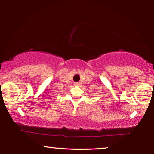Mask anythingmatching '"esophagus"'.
I'll return each mask as SVG.
<instances>
[{
    "label": "esophagus",
    "mask_w": 154,
    "mask_h": 154,
    "mask_svg": "<svg viewBox=\"0 0 154 154\" xmlns=\"http://www.w3.org/2000/svg\"><path fill=\"white\" fill-rule=\"evenodd\" d=\"M75 85H79V83H78V82H75Z\"/></svg>",
    "instance_id": "34e87169"
}]
</instances>
